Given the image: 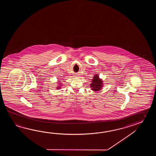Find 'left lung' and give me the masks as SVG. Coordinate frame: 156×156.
Wrapping results in <instances>:
<instances>
[{"label":"left lung","mask_w":156,"mask_h":156,"mask_svg":"<svg viewBox=\"0 0 156 156\" xmlns=\"http://www.w3.org/2000/svg\"><path fill=\"white\" fill-rule=\"evenodd\" d=\"M91 81L92 82L90 85L91 90L96 92L102 89L104 86L103 80L102 79L100 78L98 74H95V75H94Z\"/></svg>","instance_id":"1"}]
</instances>
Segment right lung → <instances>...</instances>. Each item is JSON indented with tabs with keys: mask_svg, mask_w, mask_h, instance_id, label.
<instances>
[{
	"mask_svg": "<svg viewBox=\"0 0 156 156\" xmlns=\"http://www.w3.org/2000/svg\"><path fill=\"white\" fill-rule=\"evenodd\" d=\"M58 81V83H57V85H58V86H57L56 88L57 90L61 89V88L62 87V83H60L61 81H60V80H58L57 81Z\"/></svg>",
	"mask_w": 156,
	"mask_h": 156,
	"instance_id": "obj_1",
	"label": "right lung"
}]
</instances>
